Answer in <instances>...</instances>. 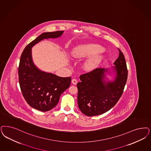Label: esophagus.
Here are the masks:
<instances>
[{"instance_id": "1", "label": "esophagus", "mask_w": 151, "mask_h": 151, "mask_svg": "<svg viewBox=\"0 0 151 151\" xmlns=\"http://www.w3.org/2000/svg\"><path fill=\"white\" fill-rule=\"evenodd\" d=\"M71 81H72V83H73V85H76L77 83H78V80H77L76 78H73Z\"/></svg>"}]
</instances>
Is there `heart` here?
<instances>
[{
	"instance_id": "heart-1",
	"label": "heart",
	"mask_w": 151,
	"mask_h": 151,
	"mask_svg": "<svg viewBox=\"0 0 151 151\" xmlns=\"http://www.w3.org/2000/svg\"><path fill=\"white\" fill-rule=\"evenodd\" d=\"M102 50V47L95 44L80 45L74 48L72 52L73 58H79L86 57L95 53L100 52ZM102 58L101 55H95L88 60L85 63V67L88 70H91L95 68Z\"/></svg>"
}]
</instances>
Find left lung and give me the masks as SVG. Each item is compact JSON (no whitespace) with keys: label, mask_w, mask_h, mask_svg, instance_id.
Masks as SVG:
<instances>
[{"label":"left lung","mask_w":151,"mask_h":151,"mask_svg":"<svg viewBox=\"0 0 151 151\" xmlns=\"http://www.w3.org/2000/svg\"><path fill=\"white\" fill-rule=\"evenodd\" d=\"M119 57L113 67L115 78L113 82H105V72L108 70L97 68L80 76L77 84L78 103L81 111L88 116L102 114L112 108L123 94L128 78L124 56L118 48Z\"/></svg>","instance_id":"left-lung-1"}]
</instances>
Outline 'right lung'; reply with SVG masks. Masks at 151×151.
<instances>
[{"instance_id":"obj_1","label":"right lung","mask_w":151,"mask_h":151,"mask_svg":"<svg viewBox=\"0 0 151 151\" xmlns=\"http://www.w3.org/2000/svg\"><path fill=\"white\" fill-rule=\"evenodd\" d=\"M63 32L42 33L29 43L21 55L18 78L22 93L28 104L41 111H49L57 105L61 94L70 86L71 78L39 70L32 61V47L45 38L59 37Z\"/></svg>"}]
</instances>
